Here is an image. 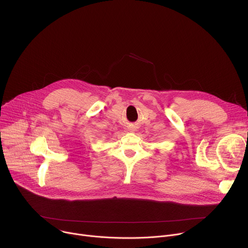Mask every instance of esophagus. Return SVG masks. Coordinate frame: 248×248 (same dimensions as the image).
Returning a JSON list of instances; mask_svg holds the SVG:
<instances>
[{
	"instance_id": "esophagus-1",
	"label": "esophagus",
	"mask_w": 248,
	"mask_h": 248,
	"mask_svg": "<svg viewBox=\"0 0 248 248\" xmlns=\"http://www.w3.org/2000/svg\"><path fill=\"white\" fill-rule=\"evenodd\" d=\"M131 130H133V129H131Z\"/></svg>"
}]
</instances>
